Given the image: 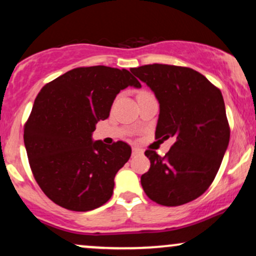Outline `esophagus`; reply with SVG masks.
Returning <instances> with one entry per match:
<instances>
[{"label":"esophagus","instance_id":"1","mask_svg":"<svg viewBox=\"0 0 256 256\" xmlns=\"http://www.w3.org/2000/svg\"><path fill=\"white\" fill-rule=\"evenodd\" d=\"M142 152H143L142 149H140V148H136V146H134V148H132V154H134V155L142 154Z\"/></svg>","mask_w":256,"mask_h":256}]
</instances>
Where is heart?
<instances>
[{
	"label": "heart",
	"instance_id": "heart-1",
	"mask_svg": "<svg viewBox=\"0 0 256 256\" xmlns=\"http://www.w3.org/2000/svg\"><path fill=\"white\" fill-rule=\"evenodd\" d=\"M140 94H146V92H140Z\"/></svg>",
	"mask_w": 256,
	"mask_h": 256
}]
</instances>
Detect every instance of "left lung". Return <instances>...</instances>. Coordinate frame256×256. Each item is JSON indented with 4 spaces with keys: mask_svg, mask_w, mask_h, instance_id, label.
Returning <instances> with one entry per match:
<instances>
[{
    "mask_svg": "<svg viewBox=\"0 0 256 256\" xmlns=\"http://www.w3.org/2000/svg\"><path fill=\"white\" fill-rule=\"evenodd\" d=\"M160 104L155 137L176 142L165 156L146 150L140 184L149 198L174 207L201 196L216 178L230 140L222 91L192 68L152 64L131 68Z\"/></svg>",
    "mask_w": 256,
    "mask_h": 256,
    "instance_id": "left-lung-1",
    "label": "left lung"
}]
</instances>
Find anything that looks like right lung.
<instances>
[{"mask_svg": "<svg viewBox=\"0 0 256 256\" xmlns=\"http://www.w3.org/2000/svg\"><path fill=\"white\" fill-rule=\"evenodd\" d=\"M140 88L128 70L78 67L46 84L24 128L34 179L52 202L76 212L92 210L113 195L114 178L131 146L92 140L100 120L110 116L120 90Z\"/></svg>", "mask_w": 256, "mask_h": 256, "instance_id": "obj_1", "label": "right lung"}]
</instances>
